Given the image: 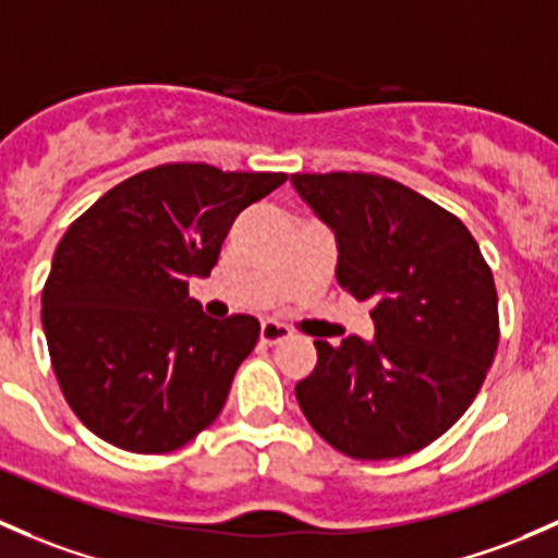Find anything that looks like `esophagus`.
I'll return each mask as SVG.
<instances>
[{"instance_id":"34e87169","label":"esophagus","mask_w":558,"mask_h":558,"mask_svg":"<svg viewBox=\"0 0 558 558\" xmlns=\"http://www.w3.org/2000/svg\"><path fill=\"white\" fill-rule=\"evenodd\" d=\"M292 336V330L287 325H279V322H263L260 325V341L268 343V347H274V343H281L287 341V338Z\"/></svg>"}]
</instances>
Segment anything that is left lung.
Listing matches in <instances>:
<instances>
[{
	"label": "left lung",
	"mask_w": 558,
	"mask_h": 558,
	"mask_svg": "<svg viewBox=\"0 0 558 558\" xmlns=\"http://www.w3.org/2000/svg\"><path fill=\"white\" fill-rule=\"evenodd\" d=\"M332 228L338 284L373 303L376 338H317L298 381L308 424L352 459L413 453L468 411L499 343L497 287L459 217L389 177L292 174Z\"/></svg>",
	"instance_id": "obj_1"
}]
</instances>
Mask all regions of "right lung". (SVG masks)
I'll return each instance as SVG.
<instances>
[{"label":"right lung","instance_id":"1","mask_svg":"<svg viewBox=\"0 0 558 558\" xmlns=\"http://www.w3.org/2000/svg\"><path fill=\"white\" fill-rule=\"evenodd\" d=\"M284 180L163 163L69 226L43 287V327L61 392L90 433L169 453L220 416L260 322L206 317L187 279L209 277L233 220Z\"/></svg>","mask_w":558,"mask_h":558}]
</instances>
